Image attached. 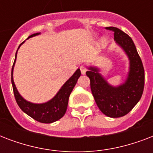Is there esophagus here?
<instances>
[{
	"label": "esophagus",
	"instance_id": "esophagus-1",
	"mask_svg": "<svg viewBox=\"0 0 153 153\" xmlns=\"http://www.w3.org/2000/svg\"><path fill=\"white\" fill-rule=\"evenodd\" d=\"M80 70H81V72H82V74H85L86 71V65H81L80 66Z\"/></svg>",
	"mask_w": 153,
	"mask_h": 153
}]
</instances>
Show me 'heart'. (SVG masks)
<instances>
[{
  "mask_svg": "<svg viewBox=\"0 0 153 153\" xmlns=\"http://www.w3.org/2000/svg\"><path fill=\"white\" fill-rule=\"evenodd\" d=\"M104 42H105V39H104Z\"/></svg>",
  "mask_w": 153,
  "mask_h": 153,
  "instance_id": "obj_1",
  "label": "heart"
}]
</instances>
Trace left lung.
Returning <instances> with one entry per match:
<instances>
[{
    "instance_id": "obj_1",
    "label": "left lung",
    "mask_w": 153,
    "mask_h": 153,
    "mask_svg": "<svg viewBox=\"0 0 153 153\" xmlns=\"http://www.w3.org/2000/svg\"><path fill=\"white\" fill-rule=\"evenodd\" d=\"M114 32V39L128 55L130 61L126 82L114 87L107 83L95 67H90L86 75L91 80V89L96 104L109 117H120L128 114L140 101L145 87V70L140 55L131 37L117 27H107Z\"/></svg>"
}]
</instances>
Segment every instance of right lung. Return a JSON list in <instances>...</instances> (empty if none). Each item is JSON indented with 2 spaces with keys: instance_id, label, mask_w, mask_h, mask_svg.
<instances>
[{
  "instance_id": "obj_1",
  "label": "right lung",
  "mask_w": 153,
  "mask_h": 153,
  "mask_svg": "<svg viewBox=\"0 0 153 153\" xmlns=\"http://www.w3.org/2000/svg\"><path fill=\"white\" fill-rule=\"evenodd\" d=\"M39 34V32L35 33V34L31 35L28 38L36 36ZM23 43L20 44L19 48ZM16 53L15 60H14L13 68H12V85H13L14 97H15V99L19 107L22 111L25 112V114H27L28 116L41 123L49 124L59 120L61 117H63L67 111L70 94L71 93L72 90L74 89L78 79L81 75L80 70L78 69L74 72V74L65 82V84L62 86V88L60 89L57 94L51 100L46 103H43V104H33V103L25 100L20 95V94L18 93L15 84H14V81L13 79V71L14 64H15L16 59Z\"/></svg>"
}]
</instances>
